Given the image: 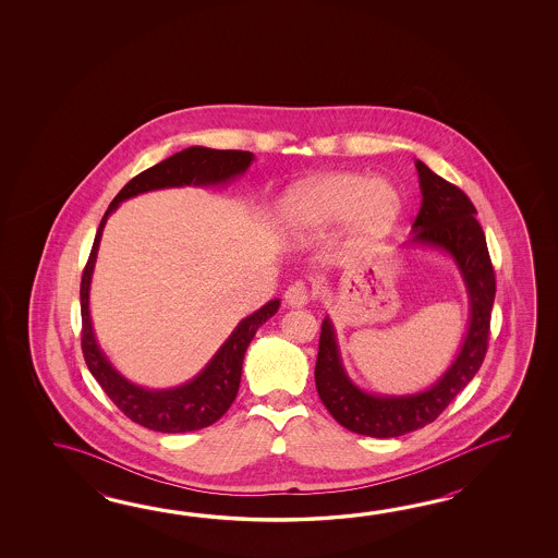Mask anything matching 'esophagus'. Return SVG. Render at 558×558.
Wrapping results in <instances>:
<instances>
[{
  "mask_svg": "<svg viewBox=\"0 0 558 558\" xmlns=\"http://www.w3.org/2000/svg\"><path fill=\"white\" fill-rule=\"evenodd\" d=\"M284 303L289 307H305L308 303V289L307 284L296 281L284 291Z\"/></svg>",
  "mask_w": 558,
  "mask_h": 558,
  "instance_id": "esophagus-1",
  "label": "esophagus"
}]
</instances>
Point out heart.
Masks as SVG:
<instances>
[{
  "mask_svg": "<svg viewBox=\"0 0 558 558\" xmlns=\"http://www.w3.org/2000/svg\"><path fill=\"white\" fill-rule=\"evenodd\" d=\"M403 215V197L385 179L337 171L299 181L277 203V223L287 238H319L343 219L356 239L389 235Z\"/></svg>",
  "mask_w": 558,
  "mask_h": 558,
  "instance_id": "b5f03b06",
  "label": "heart"
}]
</instances>
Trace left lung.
<instances>
[{
	"mask_svg": "<svg viewBox=\"0 0 558 558\" xmlns=\"http://www.w3.org/2000/svg\"><path fill=\"white\" fill-rule=\"evenodd\" d=\"M421 187V209L411 239L401 250L428 247L452 259L469 296V327L451 365L425 391L407 395L365 391L349 377L339 351L337 331L329 317L320 325L315 385L332 418L356 435L391 439L433 423L452 399L473 380L483 365L490 311L495 303V271L486 250L476 209L463 191L415 161Z\"/></svg>",
	"mask_w": 558,
	"mask_h": 558,
	"instance_id": "8db88e82",
	"label": "left lung"
}]
</instances>
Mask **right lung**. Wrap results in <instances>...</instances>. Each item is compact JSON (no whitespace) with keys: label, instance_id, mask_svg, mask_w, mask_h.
I'll list each match as a JSON object with an SVG mask.
<instances>
[{"label":"right lung","instance_id":"right-lung-1","mask_svg":"<svg viewBox=\"0 0 558 558\" xmlns=\"http://www.w3.org/2000/svg\"><path fill=\"white\" fill-rule=\"evenodd\" d=\"M255 155L251 151H221L209 147H187L179 154L167 157L166 161L145 169L137 178L119 191L116 199L107 207L106 215L99 223L95 235L94 247L89 253V262L85 265L82 277V349L85 363L92 371L95 380L101 385L107 397L118 404L119 411L130 416L133 423L157 433H190L197 428L209 427L215 421L226 415L227 409L235 401L243 371V359L247 353L251 339L255 337L263 323L271 319L279 311L281 299H271L267 305L241 319L238 327L227 337L226 343L217 349L209 363L193 377L179 387L169 389H149L123 377L118 368L111 365L104 349L95 337L92 313H89V289L94 277L97 251L104 235L109 215L119 207V203L128 202L147 191L169 190V187H221L241 178Z\"/></svg>","mask_w":558,"mask_h":558}]
</instances>
